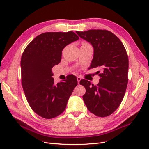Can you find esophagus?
I'll list each match as a JSON object with an SVG mask.
<instances>
[{
	"label": "esophagus",
	"mask_w": 149,
	"mask_h": 149,
	"mask_svg": "<svg viewBox=\"0 0 149 149\" xmlns=\"http://www.w3.org/2000/svg\"><path fill=\"white\" fill-rule=\"evenodd\" d=\"M81 80V78L80 77H77V81H78V84H80V81Z\"/></svg>",
	"instance_id": "34e87169"
}]
</instances>
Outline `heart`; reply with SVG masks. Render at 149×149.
<instances>
[{
  "instance_id": "heart-1",
  "label": "heart",
  "mask_w": 149,
  "mask_h": 149,
  "mask_svg": "<svg viewBox=\"0 0 149 149\" xmlns=\"http://www.w3.org/2000/svg\"><path fill=\"white\" fill-rule=\"evenodd\" d=\"M83 45H88V44L86 43V42H84V43H83Z\"/></svg>"
}]
</instances>
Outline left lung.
I'll return each mask as SVG.
<instances>
[{
    "label": "left lung",
    "mask_w": 149,
    "mask_h": 149,
    "mask_svg": "<svg viewBox=\"0 0 149 149\" xmlns=\"http://www.w3.org/2000/svg\"><path fill=\"white\" fill-rule=\"evenodd\" d=\"M76 32L94 48L89 69L101 68V71H97L101 78L96 85L86 80L80 81L86 89L83 100L91 113L107 117L119 107L126 90L129 67L126 50L120 39L107 30Z\"/></svg>",
    "instance_id": "left-lung-1"
}]
</instances>
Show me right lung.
<instances>
[{"label": "right lung", "instance_id": "right-lung-1", "mask_svg": "<svg viewBox=\"0 0 149 149\" xmlns=\"http://www.w3.org/2000/svg\"><path fill=\"white\" fill-rule=\"evenodd\" d=\"M74 32H45L30 42L21 58L22 84L32 110L45 118H53L63 112L69 97L78 85L77 77L55 84L52 69L61 61L63 49L78 40Z\"/></svg>", "mask_w": 149, "mask_h": 149}]
</instances>
